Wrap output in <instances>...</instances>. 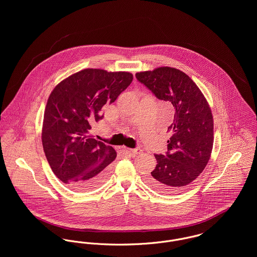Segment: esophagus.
I'll list each match as a JSON object with an SVG mask.
<instances>
[{"label": "esophagus", "instance_id": "34e87169", "mask_svg": "<svg viewBox=\"0 0 257 257\" xmlns=\"http://www.w3.org/2000/svg\"><path fill=\"white\" fill-rule=\"evenodd\" d=\"M128 151L131 152V153H133L134 155H138V154H141V153H143V150L141 149V148H134V149H128Z\"/></svg>", "mask_w": 257, "mask_h": 257}]
</instances>
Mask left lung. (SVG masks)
Listing matches in <instances>:
<instances>
[{"instance_id": "obj_1", "label": "left lung", "mask_w": 257, "mask_h": 257, "mask_svg": "<svg viewBox=\"0 0 257 257\" xmlns=\"http://www.w3.org/2000/svg\"><path fill=\"white\" fill-rule=\"evenodd\" d=\"M137 79L157 99L170 102L174 119L168 127L166 155L155 154V169L147 182L161 193H178L205 169L214 144V118L211 108L196 83L182 71L158 67L136 74Z\"/></svg>"}]
</instances>
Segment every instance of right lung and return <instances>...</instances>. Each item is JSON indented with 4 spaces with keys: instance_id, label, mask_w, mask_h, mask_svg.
I'll use <instances>...</instances> for the list:
<instances>
[{
    "instance_id": "add662e5",
    "label": "right lung",
    "mask_w": 257,
    "mask_h": 257,
    "mask_svg": "<svg viewBox=\"0 0 257 257\" xmlns=\"http://www.w3.org/2000/svg\"><path fill=\"white\" fill-rule=\"evenodd\" d=\"M134 79L130 72L88 68L61 81L51 92L44 110L42 147L56 177L72 190L100 187L110 174L116 152L90 136L91 125L104 117Z\"/></svg>"
}]
</instances>
